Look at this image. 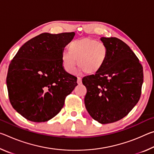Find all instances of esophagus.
Listing matches in <instances>:
<instances>
[{
	"label": "esophagus",
	"mask_w": 154,
	"mask_h": 154,
	"mask_svg": "<svg viewBox=\"0 0 154 154\" xmlns=\"http://www.w3.org/2000/svg\"><path fill=\"white\" fill-rule=\"evenodd\" d=\"M82 78H81V77H78V78H77V83H78V84H82Z\"/></svg>",
	"instance_id": "obj_1"
}]
</instances>
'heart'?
<instances>
[{
  "label": "heart",
  "mask_w": 154,
  "mask_h": 154,
  "mask_svg": "<svg viewBox=\"0 0 154 154\" xmlns=\"http://www.w3.org/2000/svg\"><path fill=\"white\" fill-rule=\"evenodd\" d=\"M68 48L69 51H64L62 54V63L69 73H74L77 64L88 74L98 73L107 60L106 46L93 38L85 37L75 39L69 43Z\"/></svg>",
  "instance_id": "heart-1"
}]
</instances>
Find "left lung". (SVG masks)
I'll return each instance as SVG.
<instances>
[{
	"label": "left lung",
	"mask_w": 154,
	"mask_h": 154,
	"mask_svg": "<svg viewBox=\"0 0 154 154\" xmlns=\"http://www.w3.org/2000/svg\"><path fill=\"white\" fill-rule=\"evenodd\" d=\"M108 51L100 72L83 78L84 103L90 116L102 124L124 118L139 100L143 70L130 47L116 37H101Z\"/></svg>",
	"instance_id": "left-lung-1"
}]
</instances>
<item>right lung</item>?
Here are the masks:
<instances>
[{"instance_id":"obj_1","label":"right lung","mask_w":154,"mask_h":154,"mask_svg":"<svg viewBox=\"0 0 154 154\" xmlns=\"http://www.w3.org/2000/svg\"><path fill=\"white\" fill-rule=\"evenodd\" d=\"M74 32L42 33L25 43L9 64L7 86L10 103L28 120L44 122L63 107L77 78L63 69L62 54Z\"/></svg>"}]
</instances>
